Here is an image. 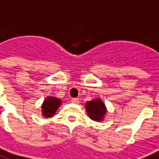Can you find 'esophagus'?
I'll use <instances>...</instances> for the list:
<instances>
[{
  "instance_id": "obj_1",
  "label": "esophagus",
  "mask_w": 159,
  "mask_h": 159,
  "mask_svg": "<svg viewBox=\"0 0 159 159\" xmlns=\"http://www.w3.org/2000/svg\"><path fill=\"white\" fill-rule=\"evenodd\" d=\"M71 102H73V103L77 104V103H79V99H78V98H72V99H71Z\"/></svg>"
}]
</instances>
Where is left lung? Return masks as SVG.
Masks as SVG:
<instances>
[{
	"instance_id": "8db88e82",
	"label": "left lung",
	"mask_w": 159,
	"mask_h": 159,
	"mask_svg": "<svg viewBox=\"0 0 159 159\" xmlns=\"http://www.w3.org/2000/svg\"><path fill=\"white\" fill-rule=\"evenodd\" d=\"M85 108L89 117L94 121L102 120L106 113V107L102 100L99 98L86 102Z\"/></svg>"
}]
</instances>
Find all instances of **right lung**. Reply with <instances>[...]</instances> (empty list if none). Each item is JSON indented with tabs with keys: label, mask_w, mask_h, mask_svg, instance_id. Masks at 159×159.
Instances as JSON below:
<instances>
[{
	"label": "right lung",
	"mask_w": 159,
	"mask_h": 159,
	"mask_svg": "<svg viewBox=\"0 0 159 159\" xmlns=\"http://www.w3.org/2000/svg\"><path fill=\"white\" fill-rule=\"evenodd\" d=\"M61 104V100L54 97H48L43 103V116L45 117H51L55 115L58 107Z\"/></svg>",
	"instance_id": "add662e5"
}]
</instances>
